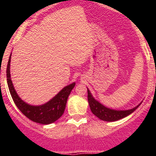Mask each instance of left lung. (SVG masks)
<instances>
[{
    "instance_id": "8db88e82",
    "label": "left lung",
    "mask_w": 156,
    "mask_h": 156,
    "mask_svg": "<svg viewBox=\"0 0 156 156\" xmlns=\"http://www.w3.org/2000/svg\"><path fill=\"white\" fill-rule=\"evenodd\" d=\"M87 99L92 113L100 119L106 121V122H114V121L119 120V119H121L127 116V115H130L141 104V102H140L138 105H137L134 108L127 110H115L112 109V108H107L102 104H101L98 101L95 100L88 88Z\"/></svg>"
}]
</instances>
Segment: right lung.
Returning a JSON list of instances; mask_svg holds the SVG:
<instances>
[{
	"label": "right lung",
	"instance_id": "obj_1",
	"mask_svg": "<svg viewBox=\"0 0 156 156\" xmlns=\"http://www.w3.org/2000/svg\"><path fill=\"white\" fill-rule=\"evenodd\" d=\"M11 56L12 54L8 59V66H7V83L9 88V91L16 105L22 112V113L24 114L27 118L37 123L47 125L55 122L64 113L67 99L72 90L75 87V83L65 87L53 98L51 99L45 104L41 105H31L27 104L18 95L11 80Z\"/></svg>",
	"mask_w": 156,
	"mask_h": 156
}]
</instances>
